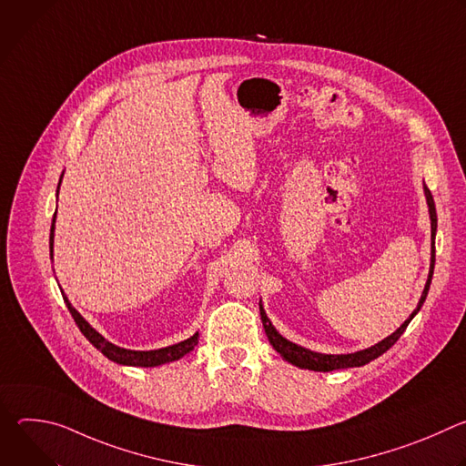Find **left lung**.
Returning a JSON list of instances; mask_svg holds the SVG:
<instances>
[{
	"mask_svg": "<svg viewBox=\"0 0 466 466\" xmlns=\"http://www.w3.org/2000/svg\"><path fill=\"white\" fill-rule=\"evenodd\" d=\"M424 193H426V201H428V208H430V219H431V261H430V275H428V282L424 286V291H422V297L419 300V306L417 309L410 315V319L404 320V324L398 328L394 334H390L389 338H385L383 341H380L378 345L370 347V349H365V350H360V352H354V354H319V352H313V350H308L304 347H299L291 341H288L286 338H282L277 328L271 324L269 317L265 315V309L259 302V315H261V322H263V328H265V334H268V339L269 343L273 345V349L286 360L289 361L291 365H297L300 369H308V370H317V372H329V370H339V369H350V367H361L376 358H380L383 352H387L398 339H400V336L406 331L408 324L411 322V319L419 313V309L422 308L426 297H428V291H430V284H431V277H433V269H435V232H437V212H435V203H433V195L431 191L428 189V186L424 184Z\"/></svg>",
	"mask_w": 466,
	"mask_h": 466,
	"instance_id": "obj_1",
	"label": "left lung"
}]
</instances>
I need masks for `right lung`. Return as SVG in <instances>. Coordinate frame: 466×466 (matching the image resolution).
<instances>
[{"label": "right lung", "mask_w": 466, "mask_h": 466, "mask_svg": "<svg viewBox=\"0 0 466 466\" xmlns=\"http://www.w3.org/2000/svg\"><path fill=\"white\" fill-rule=\"evenodd\" d=\"M62 180V177H60ZM60 186V182H58ZM55 218H56V212L53 216V221H51V234H49V252H51V259H53V238H55ZM62 299L66 302V306H68L76 324L79 326V329L83 331V336L103 354L106 356L110 361H116L119 365H128V367H158V365H164V363H169V361H177L180 360L182 356H186L187 352H191L198 341V334H193L189 339L186 341H180L177 345H171V347H166V349H158V350H127V349H121V347H116L112 345L110 341H106L99 331H96L86 320L85 317L72 306V302L68 300V297L64 295L62 291Z\"/></svg>", "instance_id": "obj_1"}]
</instances>
